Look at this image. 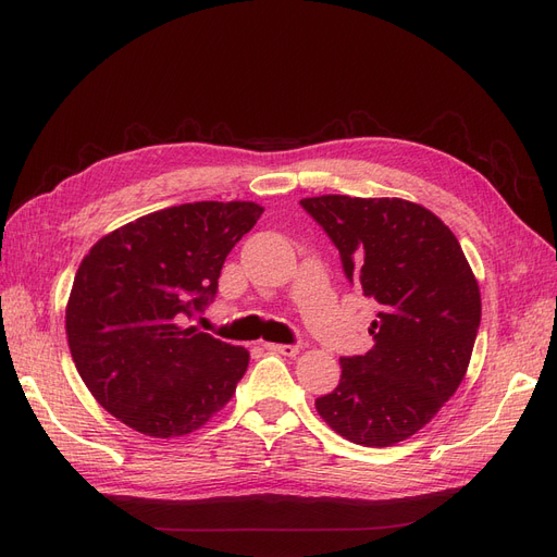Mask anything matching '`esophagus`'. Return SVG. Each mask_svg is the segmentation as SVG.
<instances>
[{"instance_id": "obj_1", "label": "esophagus", "mask_w": 557, "mask_h": 557, "mask_svg": "<svg viewBox=\"0 0 557 557\" xmlns=\"http://www.w3.org/2000/svg\"><path fill=\"white\" fill-rule=\"evenodd\" d=\"M263 348L265 351H271V354H280V356H289V358H296L298 356V346H294V344H263Z\"/></svg>"}]
</instances>
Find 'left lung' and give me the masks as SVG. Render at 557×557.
<instances>
[{"mask_svg":"<svg viewBox=\"0 0 557 557\" xmlns=\"http://www.w3.org/2000/svg\"><path fill=\"white\" fill-rule=\"evenodd\" d=\"M339 250L348 282L381 310L364 356L339 358L342 379L317 399L346 441L389 447L431 422L457 393L475 346L482 298L449 226L397 197L300 199Z\"/></svg>","mask_w":557,"mask_h":557,"instance_id":"1","label":"left lung"}]
</instances>
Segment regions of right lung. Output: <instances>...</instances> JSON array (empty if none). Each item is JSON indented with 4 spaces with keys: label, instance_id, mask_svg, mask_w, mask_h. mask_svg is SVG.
<instances>
[{
    "label": "right lung",
    "instance_id": "1",
    "mask_svg": "<svg viewBox=\"0 0 557 557\" xmlns=\"http://www.w3.org/2000/svg\"><path fill=\"white\" fill-rule=\"evenodd\" d=\"M261 213L255 201L170 206L102 236L82 259L66 305L69 348L116 420L176 438L234 397L250 354L181 323L213 300L226 255Z\"/></svg>",
    "mask_w": 557,
    "mask_h": 557
}]
</instances>
